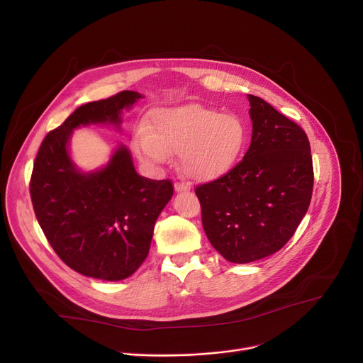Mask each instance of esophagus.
<instances>
[{"instance_id": "34e87169", "label": "esophagus", "mask_w": 363, "mask_h": 363, "mask_svg": "<svg viewBox=\"0 0 363 363\" xmlns=\"http://www.w3.org/2000/svg\"><path fill=\"white\" fill-rule=\"evenodd\" d=\"M189 185L188 184H184V182H177L175 184V191L177 192H186V191H189Z\"/></svg>"}]
</instances>
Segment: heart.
I'll use <instances>...</instances> for the list:
<instances>
[{"label": "heart", "instance_id": "b5f03b06", "mask_svg": "<svg viewBox=\"0 0 363 363\" xmlns=\"http://www.w3.org/2000/svg\"><path fill=\"white\" fill-rule=\"evenodd\" d=\"M247 135L238 115L189 104L155 111L149 131L137 133L135 147L143 159L153 163L181 155L185 175L210 182L225 177L236 164Z\"/></svg>", "mask_w": 363, "mask_h": 363}]
</instances>
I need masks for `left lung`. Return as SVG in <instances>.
Returning <instances> with one entry per match:
<instances>
[{
    "label": "left lung",
    "mask_w": 363,
    "mask_h": 363,
    "mask_svg": "<svg viewBox=\"0 0 363 363\" xmlns=\"http://www.w3.org/2000/svg\"><path fill=\"white\" fill-rule=\"evenodd\" d=\"M248 101L252 137L244 159L196 188L210 244L236 264L281 250L306 214L313 186L305 131L258 96Z\"/></svg>",
    "instance_id": "obj_1"
}]
</instances>
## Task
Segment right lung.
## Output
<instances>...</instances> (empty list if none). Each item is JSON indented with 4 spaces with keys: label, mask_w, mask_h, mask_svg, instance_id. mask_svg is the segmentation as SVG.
Wrapping results in <instances>:
<instances>
[{
    "label": "right lung",
    "mask_w": 363,
    "mask_h": 363,
    "mask_svg": "<svg viewBox=\"0 0 363 363\" xmlns=\"http://www.w3.org/2000/svg\"><path fill=\"white\" fill-rule=\"evenodd\" d=\"M140 98L124 90L82 105L46 134L33 163L30 197L36 219L57 255L87 277L116 281L131 276L146 259L155 223L174 196L172 181L135 172L125 146L94 172H80L69 157L72 130L119 125L121 112Z\"/></svg>",
    "instance_id": "right-lung-1"
}]
</instances>
